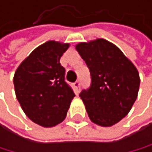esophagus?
I'll return each instance as SVG.
<instances>
[{
	"mask_svg": "<svg viewBox=\"0 0 152 152\" xmlns=\"http://www.w3.org/2000/svg\"><path fill=\"white\" fill-rule=\"evenodd\" d=\"M74 86H75V89L78 90V89H79V86H80V82H79V80L75 81V83H74Z\"/></svg>",
	"mask_w": 152,
	"mask_h": 152,
	"instance_id": "34e87169",
	"label": "esophagus"
}]
</instances>
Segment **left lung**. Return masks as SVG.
<instances>
[{
	"mask_svg": "<svg viewBox=\"0 0 152 152\" xmlns=\"http://www.w3.org/2000/svg\"><path fill=\"white\" fill-rule=\"evenodd\" d=\"M75 49L91 75V86L79 94L90 120L110 127L128 114L138 97L140 75L118 47L104 39L79 42Z\"/></svg>",
	"mask_w": 152,
	"mask_h": 152,
	"instance_id": "left-lung-1",
	"label": "left lung"
}]
</instances>
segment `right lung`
<instances>
[{"mask_svg": "<svg viewBox=\"0 0 152 152\" xmlns=\"http://www.w3.org/2000/svg\"><path fill=\"white\" fill-rule=\"evenodd\" d=\"M69 46L70 43L48 40L33 50L14 73L18 102L26 115L39 126L49 128L62 122L75 97L60 64Z\"/></svg>", "mask_w": 152, "mask_h": 152, "instance_id": "obj_1", "label": "right lung"}]
</instances>
